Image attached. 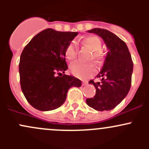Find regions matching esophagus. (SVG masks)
<instances>
[{"label":"esophagus","mask_w":149,"mask_h":149,"mask_svg":"<svg viewBox=\"0 0 149 149\" xmlns=\"http://www.w3.org/2000/svg\"><path fill=\"white\" fill-rule=\"evenodd\" d=\"M82 84H83V85H87V84H88V81H82Z\"/></svg>","instance_id":"obj_1"}]
</instances>
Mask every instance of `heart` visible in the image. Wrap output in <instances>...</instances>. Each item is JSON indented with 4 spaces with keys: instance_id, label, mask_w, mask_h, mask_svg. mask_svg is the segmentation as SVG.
<instances>
[{
    "instance_id": "obj_1",
    "label": "heart",
    "mask_w": 149,
    "mask_h": 149,
    "mask_svg": "<svg viewBox=\"0 0 149 149\" xmlns=\"http://www.w3.org/2000/svg\"><path fill=\"white\" fill-rule=\"evenodd\" d=\"M84 42L94 51V58L99 59L101 57L100 51L102 49V42L100 38L95 36H90L84 40ZM65 55L69 61H73L76 59L77 56L76 43L71 42L68 45L65 50ZM70 69L75 76L81 79L91 76L96 71L95 65L91 63H86L83 62H75L70 65Z\"/></svg>"
}]
</instances>
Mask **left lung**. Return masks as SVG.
<instances>
[{
  "label": "left lung",
  "mask_w": 149,
  "mask_h": 149,
  "mask_svg": "<svg viewBox=\"0 0 149 149\" xmlns=\"http://www.w3.org/2000/svg\"><path fill=\"white\" fill-rule=\"evenodd\" d=\"M87 32L100 36L107 47V52L102 68L96 76L102 78L101 81H88L95 87L96 94L86 99V104L97 111L111 110L130 91L133 70L131 55L125 42L111 31L95 28Z\"/></svg>",
  "instance_id": "left-lung-1"
}]
</instances>
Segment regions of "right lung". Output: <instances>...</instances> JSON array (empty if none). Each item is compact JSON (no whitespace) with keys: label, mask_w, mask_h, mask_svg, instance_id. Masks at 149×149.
I'll use <instances>...</instances> for the list:
<instances>
[{"label":"right lung","mask_w":149,"mask_h":149,"mask_svg":"<svg viewBox=\"0 0 149 149\" xmlns=\"http://www.w3.org/2000/svg\"><path fill=\"white\" fill-rule=\"evenodd\" d=\"M78 32L46 29L34 36L22 52L19 75L22 92L28 102L40 111L61 107L72 86L81 81L63 74L67 70L65 50Z\"/></svg>","instance_id":"right-lung-1"}]
</instances>
